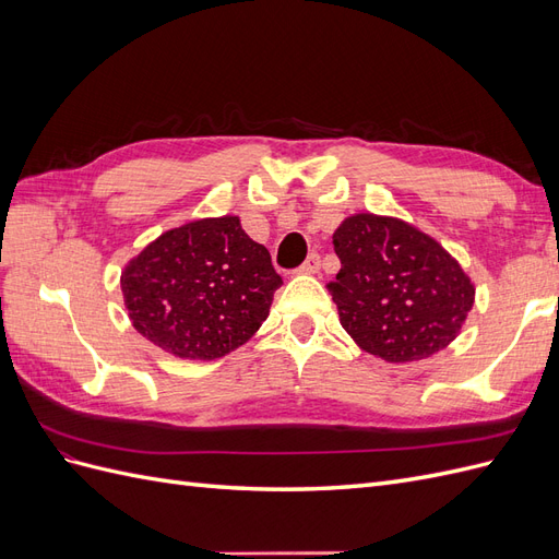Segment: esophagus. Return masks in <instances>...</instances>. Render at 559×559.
<instances>
[{"instance_id":"34e87169","label":"esophagus","mask_w":559,"mask_h":559,"mask_svg":"<svg viewBox=\"0 0 559 559\" xmlns=\"http://www.w3.org/2000/svg\"><path fill=\"white\" fill-rule=\"evenodd\" d=\"M319 265H321V261H319V253H310V257L306 259V263H302L296 273L298 275H314V273H319Z\"/></svg>"}]
</instances>
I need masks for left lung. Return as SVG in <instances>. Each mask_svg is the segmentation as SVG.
Segmentation results:
<instances>
[{"label": "left lung", "instance_id": "1", "mask_svg": "<svg viewBox=\"0 0 559 559\" xmlns=\"http://www.w3.org/2000/svg\"><path fill=\"white\" fill-rule=\"evenodd\" d=\"M341 273L329 292L343 329L389 364L429 359L462 331L476 286L431 235L361 212L333 233Z\"/></svg>", "mask_w": 559, "mask_h": 559}]
</instances>
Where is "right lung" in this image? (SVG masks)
<instances>
[{"instance_id":"1","label":"right lung","mask_w":559,"mask_h":559,"mask_svg":"<svg viewBox=\"0 0 559 559\" xmlns=\"http://www.w3.org/2000/svg\"><path fill=\"white\" fill-rule=\"evenodd\" d=\"M282 277L240 216L198 218L163 233L121 275L132 326L179 359L212 361L245 345Z\"/></svg>"}]
</instances>
